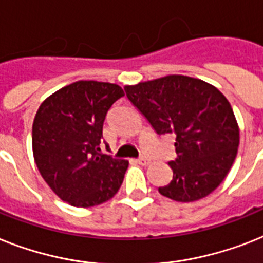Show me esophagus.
I'll return each mask as SVG.
<instances>
[{
  "mask_svg": "<svg viewBox=\"0 0 263 263\" xmlns=\"http://www.w3.org/2000/svg\"><path fill=\"white\" fill-rule=\"evenodd\" d=\"M136 163H139V165L142 166H147L150 163V161H148L147 158H139V159H136Z\"/></svg>",
  "mask_w": 263,
  "mask_h": 263,
  "instance_id": "obj_1",
  "label": "esophagus"
}]
</instances>
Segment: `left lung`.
Returning a JSON list of instances; mask_svg holds the SVG:
<instances>
[{"label": "left lung", "mask_w": 263, "mask_h": 263, "mask_svg": "<svg viewBox=\"0 0 263 263\" xmlns=\"http://www.w3.org/2000/svg\"><path fill=\"white\" fill-rule=\"evenodd\" d=\"M128 100L158 135L176 136L173 180L158 191L180 202L205 197L235 161L239 127L230 102L216 87L197 78L167 76L124 87Z\"/></svg>", "instance_id": "obj_1"}]
</instances>
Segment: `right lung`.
<instances>
[{"label": "right lung", "mask_w": 263, "mask_h": 263, "mask_svg": "<svg viewBox=\"0 0 263 263\" xmlns=\"http://www.w3.org/2000/svg\"><path fill=\"white\" fill-rule=\"evenodd\" d=\"M123 96L115 83L78 81L46 98L36 112L32 125L36 166L54 193L70 205H100L120 189L128 161L102 154L100 143L106 113Z\"/></svg>", "instance_id": "add662e5"}]
</instances>
